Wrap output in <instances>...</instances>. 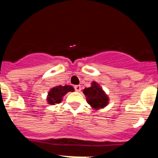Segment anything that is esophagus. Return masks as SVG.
Wrapping results in <instances>:
<instances>
[{
  "mask_svg": "<svg viewBox=\"0 0 158 158\" xmlns=\"http://www.w3.org/2000/svg\"><path fill=\"white\" fill-rule=\"evenodd\" d=\"M74 89H75V91L76 92H80L81 88V85H75Z\"/></svg>",
  "mask_w": 158,
  "mask_h": 158,
  "instance_id": "34e87169",
  "label": "esophagus"
}]
</instances>
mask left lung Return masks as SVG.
I'll list each match as a JSON object with an SVG mask.
<instances>
[{"mask_svg":"<svg viewBox=\"0 0 158 158\" xmlns=\"http://www.w3.org/2000/svg\"><path fill=\"white\" fill-rule=\"evenodd\" d=\"M91 85V87L85 88L83 90L88 104L95 110L106 107L109 101L107 95H106L102 88L96 81L92 82Z\"/></svg>","mask_w":158,"mask_h":158,"instance_id":"8db88e82","label":"left lung"}]
</instances>
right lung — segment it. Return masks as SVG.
Listing matches in <instances>:
<instances>
[{"instance_id": "1", "label": "right lung", "mask_w": 158, "mask_h": 158, "mask_svg": "<svg viewBox=\"0 0 158 158\" xmlns=\"http://www.w3.org/2000/svg\"><path fill=\"white\" fill-rule=\"evenodd\" d=\"M74 89L70 85H58L54 87L50 90L47 96V102L49 104L54 105L55 104H59L62 100V97L69 92H73Z\"/></svg>"}]
</instances>
